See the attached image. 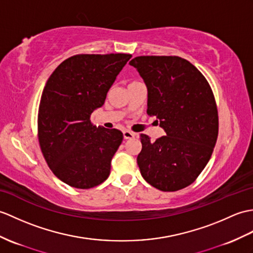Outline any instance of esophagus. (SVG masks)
<instances>
[{"instance_id":"obj_1","label":"esophagus","mask_w":253,"mask_h":253,"mask_svg":"<svg viewBox=\"0 0 253 253\" xmlns=\"http://www.w3.org/2000/svg\"><path fill=\"white\" fill-rule=\"evenodd\" d=\"M123 136H124L125 140H127V139H131V138L136 137V133L129 131V130H124L123 131Z\"/></svg>"}]
</instances>
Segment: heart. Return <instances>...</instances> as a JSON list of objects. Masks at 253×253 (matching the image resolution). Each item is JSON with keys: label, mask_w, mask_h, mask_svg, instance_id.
I'll use <instances>...</instances> for the list:
<instances>
[{"label": "heart", "mask_w": 253, "mask_h": 253, "mask_svg": "<svg viewBox=\"0 0 253 253\" xmlns=\"http://www.w3.org/2000/svg\"><path fill=\"white\" fill-rule=\"evenodd\" d=\"M136 83H138V82H132V83H131V84H136Z\"/></svg>", "instance_id": "b5f03b06"}]
</instances>
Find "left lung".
Returning a JSON list of instances; mask_svg holds the SVG:
<instances>
[{
    "label": "left lung",
    "instance_id": "obj_1",
    "mask_svg": "<svg viewBox=\"0 0 253 253\" xmlns=\"http://www.w3.org/2000/svg\"><path fill=\"white\" fill-rule=\"evenodd\" d=\"M148 88V110L166 136L152 142L141 134L137 163L143 179L164 192L196 180L209 162L218 138L213 92L196 67L177 56H140L129 62Z\"/></svg>",
    "mask_w": 253,
    "mask_h": 253
}]
</instances>
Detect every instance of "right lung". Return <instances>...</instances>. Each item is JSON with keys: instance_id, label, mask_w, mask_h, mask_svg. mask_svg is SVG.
I'll list each match as a JSON object with an SVG mask.
<instances>
[{"instance_id": "right-lung-1", "label": "right lung", "mask_w": 253, "mask_h": 253, "mask_svg": "<svg viewBox=\"0 0 253 253\" xmlns=\"http://www.w3.org/2000/svg\"><path fill=\"white\" fill-rule=\"evenodd\" d=\"M129 54L75 55L49 76L41 97L38 136L47 165L76 189L108 179L111 161L123 141L119 129L93 126L90 116L102 107Z\"/></svg>"}]
</instances>
